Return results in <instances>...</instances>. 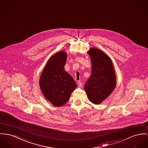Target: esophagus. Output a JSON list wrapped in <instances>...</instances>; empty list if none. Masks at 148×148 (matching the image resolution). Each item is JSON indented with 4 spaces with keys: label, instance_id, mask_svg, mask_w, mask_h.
<instances>
[{
    "label": "esophagus",
    "instance_id": "obj_1",
    "mask_svg": "<svg viewBox=\"0 0 148 148\" xmlns=\"http://www.w3.org/2000/svg\"><path fill=\"white\" fill-rule=\"evenodd\" d=\"M77 85H78V86H79V88H81V87H82V82H80V81H79V82H77Z\"/></svg>",
    "mask_w": 148,
    "mask_h": 148
}]
</instances>
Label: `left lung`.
I'll return each mask as SVG.
<instances>
[{"mask_svg":"<svg viewBox=\"0 0 148 148\" xmlns=\"http://www.w3.org/2000/svg\"><path fill=\"white\" fill-rule=\"evenodd\" d=\"M91 74L84 86L89 100L99 104L107 98L116 86V73L108 56L95 48H90Z\"/></svg>","mask_w":148,"mask_h":148,"instance_id":"obj_1","label":"left lung"}]
</instances>
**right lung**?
<instances>
[{
  "label": "right lung",
  "mask_w": 148,
  "mask_h": 148,
  "mask_svg": "<svg viewBox=\"0 0 148 148\" xmlns=\"http://www.w3.org/2000/svg\"><path fill=\"white\" fill-rule=\"evenodd\" d=\"M67 57L64 51L52 56L40 77V88L44 97L55 107L66 104L77 88L72 77L64 69Z\"/></svg>",
  "instance_id": "add662e5"
}]
</instances>
